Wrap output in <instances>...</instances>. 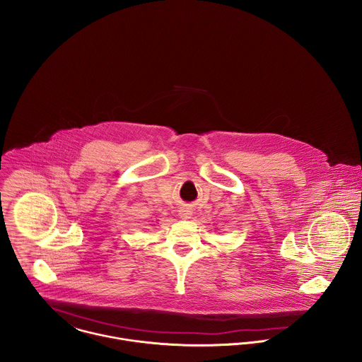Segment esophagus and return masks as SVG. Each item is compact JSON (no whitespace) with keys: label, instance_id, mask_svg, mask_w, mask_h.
<instances>
[{"label":"esophagus","instance_id":"1","mask_svg":"<svg viewBox=\"0 0 362 362\" xmlns=\"http://www.w3.org/2000/svg\"><path fill=\"white\" fill-rule=\"evenodd\" d=\"M178 214H180V217H181V218L187 220V218H191V216H192V210H191V207H181V209L178 210Z\"/></svg>","mask_w":362,"mask_h":362}]
</instances>
